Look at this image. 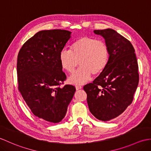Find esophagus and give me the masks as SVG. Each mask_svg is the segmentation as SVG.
<instances>
[{
  "mask_svg": "<svg viewBox=\"0 0 151 151\" xmlns=\"http://www.w3.org/2000/svg\"><path fill=\"white\" fill-rule=\"evenodd\" d=\"M82 88V87L81 86H76V90H79L81 89Z\"/></svg>",
  "mask_w": 151,
  "mask_h": 151,
  "instance_id": "obj_1",
  "label": "esophagus"
}]
</instances>
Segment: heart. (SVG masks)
<instances>
[{
    "label": "heart",
    "mask_w": 151,
    "mask_h": 151,
    "mask_svg": "<svg viewBox=\"0 0 151 151\" xmlns=\"http://www.w3.org/2000/svg\"><path fill=\"white\" fill-rule=\"evenodd\" d=\"M109 59V51L102 41L89 37H81L73 42L71 50L64 49L60 52L59 60L62 68L71 73L81 67L69 78L74 84H83L91 78L92 74L98 75L106 68Z\"/></svg>",
    "instance_id": "b5f03b06"
}]
</instances>
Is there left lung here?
Returning <instances> with one entry per match:
<instances>
[{
  "instance_id": "8db88e82",
  "label": "left lung",
  "mask_w": 151,
  "mask_h": 151,
  "mask_svg": "<svg viewBox=\"0 0 151 151\" xmlns=\"http://www.w3.org/2000/svg\"><path fill=\"white\" fill-rule=\"evenodd\" d=\"M109 51L106 68L83 90L91 113L99 120L116 118L130 105L138 85V65L132 44L115 30H94Z\"/></svg>"
}]
</instances>
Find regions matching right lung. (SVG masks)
<instances>
[{
    "label": "right lung",
    "mask_w": 151,
    "mask_h": 151,
    "mask_svg": "<svg viewBox=\"0 0 151 151\" xmlns=\"http://www.w3.org/2000/svg\"><path fill=\"white\" fill-rule=\"evenodd\" d=\"M71 35L64 29L40 31L22 45L17 58L19 91L33 114L48 123L62 120L76 91L71 85L59 87L66 78L60 52Z\"/></svg>",
    "instance_id": "1"
}]
</instances>
